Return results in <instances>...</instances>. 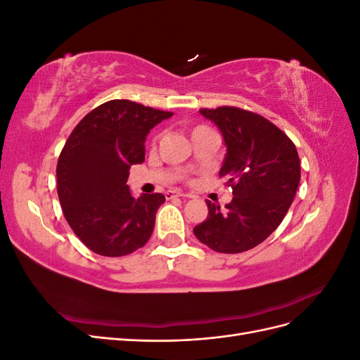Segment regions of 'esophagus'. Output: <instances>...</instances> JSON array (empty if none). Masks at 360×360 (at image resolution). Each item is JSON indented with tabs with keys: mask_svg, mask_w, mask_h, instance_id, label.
I'll return each instance as SVG.
<instances>
[{
	"mask_svg": "<svg viewBox=\"0 0 360 360\" xmlns=\"http://www.w3.org/2000/svg\"><path fill=\"white\" fill-rule=\"evenodd\" d=\"M165 197H167V200L176 198V197H181V198H189V197H191V193H183V192H180V191H168V192L165 193Z\"/></svg>",
	"mask_w": 360,
	"mask_h": 360,
	"instance_id": "obj_1",
	"label": "esophagus"
}]
</instances>
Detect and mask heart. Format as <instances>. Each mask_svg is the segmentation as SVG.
<instances>
[{
    "label": "heart",
    "mask_w": 360,
    "mask_h": 360,
    "mask_svg": "<svg viewBox=\"0 0 360 360\" xmlns=\"http://www.w3.org/2000/svg\"><path fill=\"white\" fill-rule=\"evenodd\" d=\"M201 129H205L204 126H198V127H195L193 130H192V134H195V132H198V130H201Z\"/></svg>",
    "instance_id": "1"
}]
</instances>
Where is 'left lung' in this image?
<instances>
[{"label": "left lung", "instance_id": "left-lung-1", "mask_svg": "<svg viewBox=\"0 0 360 360\" xmlns=\"http://www.w3.org/2000/svg\"><path fill=\"white\" fill-rule=\"evenodd\" d=\"M200 112L224 136L219 177L226 179L234 197L225 210L207 200L209 214L193 234L216 252H245L264 242L285 217L300 181L297 150L279 127L255 112L234 106Z\"/></svg>", "mask_w": 360, "mask_h": 360}]
</instances>
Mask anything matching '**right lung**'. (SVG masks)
Segmentation results:
<instances>
[{
    "instance_id": "obj_1",
    "label": "right lung",
    "mask_w": 360,
    "mask_h": 360,
    "mask_svg": "<svg viewBox=\"0 0 360 360\" xmlns=\"http://www.w3.org/2000/svg\"><path fill=\"white\" fill-rule=\"evenodd\" d=\"M172 112L132 101L94 108L73 129L57 163V191L68 224L79 240L103 257L143 248L153 233L162 193L134 198L129 169L146 159V138Z\"/></svg>"
}]
</instances>
